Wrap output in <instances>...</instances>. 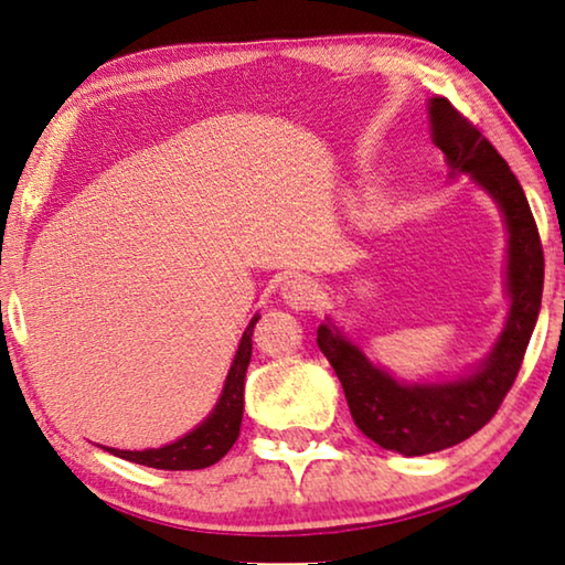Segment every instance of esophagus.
Returning <instances> with one entry per match:
<instances>
[{
  "label": "esophagus",
  "instance_id": "obj_1",
  "mask_svg": "<svg viewBox=\"0 0 565 565\" xmlns=\"http://www.w3.org/2000/svg\"><path fill=\"white\" fill-rule=\"evenodd\" d=\"M281 297L287 299V305L295 307V310H310V307L320 299L318 284L310 281L307 276H295L281 287Z\"/></svg>",
  "mask_w": 565,
  "mask_h": 565
}]
</instances>
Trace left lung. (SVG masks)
Masks as SVG:
<instances>
[{"label":"left lung","instance_id":"1","mask_svg":"<svg viewBox=\"0 0 565 565\" xmlns=\"http://www.w3.org/2000/svg\"><path fill=\"white\" fill-rule=\"evenodd\" d=\"M428 113L434 145L445 152L452 172H470L501 206L509 230L507 281L511 310L491 356L476 374L449 385H401L387 372L377 370L349 338L320 326L318 345L341 380L353 424L374 445L405 457L460 445L495 416L522 370L545 278L535 216L507 160L447 97H434Z\"/></svg>","mask_w":565,"mask_h":565}]
</instances>
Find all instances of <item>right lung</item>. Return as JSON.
<instances>
[{
    "instance_id": "right-lung-1",
    "label": "right lung",
    "mask_w": 565,
    "mask_h": 565,
    "mask_svg": "<svg viewBox=\"0 0 565 565\" xmlns=\"http://www.w3.org/2000/svg\"><path fill=\"white\" fill-rule=\"evenodd\" d=\"M255 322H258V318H253L250 326H247L243 333L237 356L230 366L227 382H224V393L220 397V403H216L214 413L204 420V424L193 428L191 434H185L183 439L172 441L168 447L145 449V452H126V449H108V452L157 470H201L220 462L237 441L239 424H243V390L245 372L253 353Z\"/></svg>"
}]
</instances>
